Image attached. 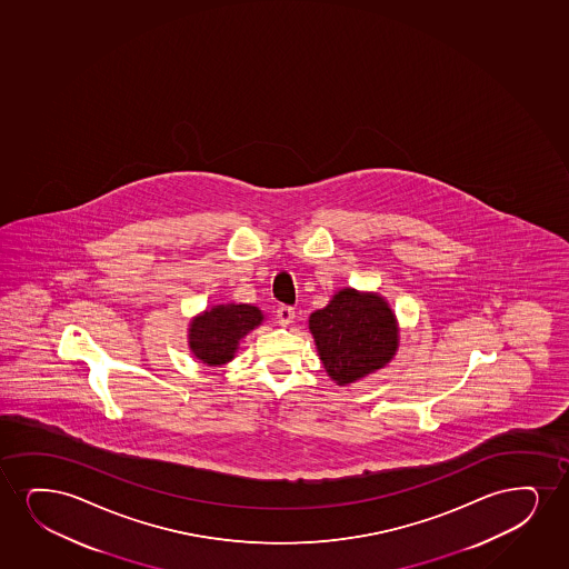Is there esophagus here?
Here are the masks:
<instances>
[{"label": "esophagus", "instance_id": "obj_1", "mask_svg": "<svg viewBox=\"0 0 569 569\" xmlns=\"http://www.w3.org/2000/svg\"><path fill=\"white\" fill-rule=\"evenodd\" d=\"M295 317L296 311L292 306H281V308L277 310V319H279V323L284 325V327L292 323V321H295Z\"/></svg>", "mask_w": 569, "mask_h": 569}]
</instances>
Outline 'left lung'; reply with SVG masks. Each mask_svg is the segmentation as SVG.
<instances>
[{
	"mask_svg": "<svg viewBox=\"0 0 569 569\" xmlns=\"http://www.w3.org/2000/svg\"><path fill=\"white\" fill-rule=\"evenodd\" d=\"M310 331L327 373L339 385L358 381L387 366L398 346V327L387 302L352 288L311 313Z\"/></svg>",
	"mask_w": 569,
	"mask_h": 569,
	"instance_id": "8db88e82",
	"label": "left lung"
}]
</instances>
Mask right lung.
<instances>
[{
  "instance_id": "right-lung-1",
  "label": "right lung",
  "mask_w": 569,
  "mask_h": 569,
  "mask_svg": "<svg viewBox=\"0 0 569 569\" xmlns=\"http://www.w3.org/2000/svg\"><path fill=\"white\" fill-rule=\"evenodd\" d=\"M263 321L261 311L248 303L216 306L196 317L190 327V350L208 366H223L232 360L238 342Z\"/></svg>"
}]
</instances>
